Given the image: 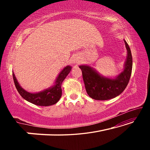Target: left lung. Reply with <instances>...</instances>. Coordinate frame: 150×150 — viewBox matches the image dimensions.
<instances>
[{"mask_svg":"<svg viewBox=\"0 0 150 150\" xmlns=\"http://www.w3.org/2000/svg\"><path fill=\"white\" fill-rule=\"evenodd\" d=\"M128 52V56L124 69L117 77L109 79L103 77L87 65H81L85 89L91 98L95 100L111 99L123 92L130 81L132 69V57L128 44L124 40Z\"/></svg>","mask_w":150,"mask_h":150,"instance_id":"left-lung-1","label":"left lung"}]
</instances>
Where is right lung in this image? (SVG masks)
Wrapping results in <instances>:
<instances>
[{
    "label": "right lung",
    "mask_w": 150,
    "mask_h": 150,
    "mask_svg": "<svg viewBox=\"0 0 150 150\" xmlns=\"http://www.w3.org/2000/svg\"><path fill=\"white\" fill-rule=\"evenodd\" d=\"M71 69V66L65 67L59 73V76L55 81V85L54 87L38 93H30L27 92L20 87L15 77L14 73H12V76H13L15 87L22 98L34 105L47 106L57 103L60 99L62 95V83L69 73Z\"/></svg>",
    "instance_id": "1"
}]
</instances>
